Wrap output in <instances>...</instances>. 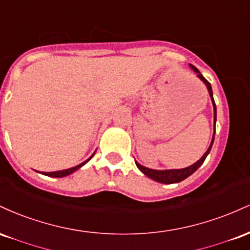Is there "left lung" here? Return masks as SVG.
<instances>
[{"mask_svg": "<svg viewBox=\"0 0 250 250\" xmlns=\"http://www.w3.org/2000/svg\"><path fill=\"white\" fill-rule=\"evenodd\" d=\"M191 68H193L195 73L197 74V76H199L200 79L202 80L203 82H205V84L207 85L208 91H209V95H210V97H211V102H213V105H214V123H215V122H216V105H215V101H214V97H213V90H211L210 83H209L207 80H206L205 77H203V75L200 73L197 68H195L194 65H191ZM214 137H215V134L213 135V140H211L210 146H209L208 150L206 151L205 155H203V156L201 157V159L196 163H194L193 166H190V167L183 168V169H171V170H154V169H149V168L143 167V166L140 165V163H137L136 161H135V163H136L137 168H139L143 174L147 175V176L150 177L151 180L157 181V182L168 183V185H170V183L181 182V181L187 179L188 176H190L191 174L195 173V171L197 170V168H199L200 166L202 165L203 162H205L206 157H207V155L209 154V151H210V149H211V146H213Z\"/></svg>", "mask_w": 250, "mask_h": 250, "instance_id": "left-lung-1", "label": "left lung"}]
</instances>
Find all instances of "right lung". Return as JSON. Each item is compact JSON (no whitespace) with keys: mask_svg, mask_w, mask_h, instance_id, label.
I'll return each instance as SVG.
<instances>
[{"mask_svg":"<svg viewBox=\"0 0 250 250\" xmlns=\"http://www.w3.org/2000/svg\"><path fill=\"white\" fill-rule=\"evenodd\" d=\"M91 157H93V155H91V156L89 157V159L87 160V161L82 162L81 165H79V166H75V167H73V168L65 169V170H60V171H51V173H43V174H44V175H47V176H51V177H63V176H67V175H69V174H71V173H74V171L77 170V169H79V168H81L83 165H85V163H87V162L89 161V160L91 159Z\"/></svg>","mask_w":250,"mask_h":250,"instance_id":"right-lung-1","label":"right lung"}]
</instances>
